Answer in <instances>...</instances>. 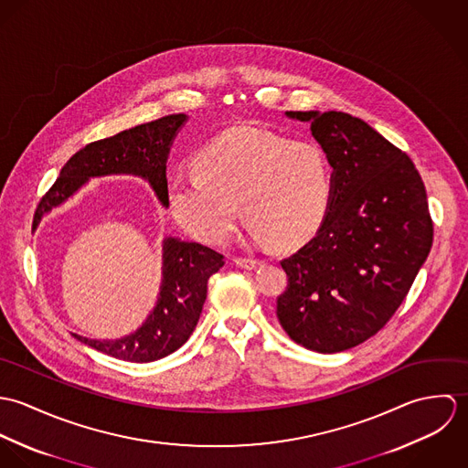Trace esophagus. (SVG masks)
Returning a JSON list of instances; mask_svg holds the SVG:
<instances>
[{
    "instance_id": "34e87169",
    "label": "esophagus",
    "mask_w": 468,
    "mask_h": 468,
    "mask_svg": "<svg viewBox=\"0 0 468 468\" xmlns=\"http://www.w3.org/2000/svg\"><path fill=\"white\" fill-rule=\"evenodd\" d=\"M234 263H236L238 267L247 268V270H254V268L263 265L261 260H254V258H234Z\"/></svg>"
}]
</instances>
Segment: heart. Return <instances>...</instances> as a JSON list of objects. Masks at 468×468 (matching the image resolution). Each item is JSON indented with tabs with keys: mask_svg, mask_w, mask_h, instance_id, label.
Returning <instances> with one entry per match:
<instances>
[{
	"mask_svg": "<svg viewBox=\"0 0 468 468\" xmlns=\"http://www.w3.org/2000/svg\"><path fill=\"white\" fill-rule=\"evenodd\" d=\"M193 169L197 175L171 180L167 207L184 230L207 243L230 234L239 201L256 239L295 247L323 225L334 200V169L319 144L256 126L212 138Z\"/></svg>",
	"mask_w": 468,
	"mask_h": 468,
	"instance_id": "b5f03b06",
	"label": "heart"
}]
</instances>
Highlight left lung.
Returning <instances> with one entry per match:
<instances>
[{
  "instance_id": "8db88e82",
  "label": "left lung",
  "mask_w": 468,
  "mask_h": 468,
  "mask_svg": "<svg viewBox=\"0 0 468 468\" xmlns=\"http://www.w3.org/2000/svg\"><path fill=\"white\" fill-rule=\"evenodd\" d=\"M308 122L334 167V200L315 236L281 261L277 319L317 353L358 346L399 310L432 247L427 193L410 158L342 112H286Z\"/></svg>"
}]
</instances>
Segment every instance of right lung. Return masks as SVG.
Returning <instances> with one entry per match:
<instances>
[{
    "label": "right lung",
    "instance_id": "1",
    "mask_svg": "<svg viewBox=\"0 0 468 468\" xmlns=\"http://www.w3.org/2000/svg\"><path fill=\"white\" fill-rule=\"evenodd\" d=\"M186 113L167 115L91 142L79 149L39 201L34 225L63 205L91 178L133 175L145 180L167 207V158L175 136L187 122ZM225 265L223 256L200 243L165 238L162 243V282L153 312L133 334L99 340L73 334L82 344L126 362H153L182 347L195 332L207 299V281Z\"/></svg>",
    "mask_w": 468,
    "mask_h": 468
}]
</instances>
